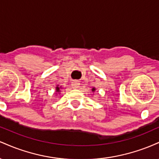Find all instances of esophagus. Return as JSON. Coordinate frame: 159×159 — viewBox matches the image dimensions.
I'll use <instances>...</instances> for the list:
<instances>
[{"instance_id":"obj_1","label":"esophagus","mask_w":159,"mask_h":159,"mask_svg":"<svg viewBox=\"0 0 159 159\" xmlns=\"http://www.w3.org/2000/svg\"><path fill=\"white\" fill-rule=\"evenodd\" d=\"M72 88L77 89L80 87V83L78 81H73L72 82Z\"/></svg>"}]
</instances>
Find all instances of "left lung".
Segmentation results:
<instances>
[{
	"mask_svg": "<svg viewBox=\"0 0 159 159\" xmlns=\"http://www.w3.org/2000/svg\"><path fill=\"white\" fill-rule=\"evenodd\" d=\"M95 90H96V88H95V87H93V88H92L93 92H95Z\"/></svg>",
	"mask_w": 159,
	"mask_h": 159,
	"instance_id": "1",
	"label": "left lung"
}]
</instances>
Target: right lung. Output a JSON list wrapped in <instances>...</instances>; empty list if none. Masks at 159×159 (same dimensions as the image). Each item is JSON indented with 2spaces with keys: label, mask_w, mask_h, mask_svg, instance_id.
Returning <instances> with one entry per match:
<instances>
[{
  "label": "right lung",
  "mask_w": 159,
  "mask_h": 159,
  "mask_svg": "<svg viewBox=\"0 0 159 159\" xmlns=\"http://www.w3.org/2000/svg\"><path fill=\"white\" fill-rule=\"evenodd\" d=\"M62 88H63V87H62L61 86V87H59V85H57V87H56V94L61 93V89H62Z\"/></svg>",
  "instance_id": "right-lung-1"
}]
</instances>
